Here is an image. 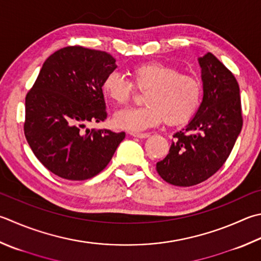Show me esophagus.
<instances>
[{"instance_id":"esophagus-1","label":"esophagus","mask_w":261,"mask_h":261,"mask_svg":"<svg viewBox=\"0 0 261 261\" xmlns=\"http://www.w3.org/2000/svg\"><path fill=\"white\" fill-rule=\"evenodd\" d=\"M130 134L133 136H135V137H139V139H146V137L150 136L149 133H134V132H132Z\"/></svg>"}]
</instances>
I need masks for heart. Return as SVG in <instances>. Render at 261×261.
Listing matches in <instances>:
<instances>
[{"label":"heart","mask_w":261,"mask_h":261,"mask_svg":"<svg viewBox=\"0 0 261 261\" xmlns=\"http://www.w3.org/2000/svg\"><path fill=\"white\" fill-rule=\"evenodd\" d=\"M130 81L110 72L102 83V92L116 105H125L136 88L146 91L144 106L118 111L114 117L119 128L141 132L166 121L177 126L188 122L202 103L203 85L198 77L181 73L178 68L164 62L139 63L129 71Z\"/></svg>","instance_id":"heart-1"}]
</instances>
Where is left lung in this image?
<instances>
[{
    "mask_svg": "<svg viewBox=\"0 0 261 261\" xmlns=\"http://www.w3.org/2000/svg\"><path fill=\"white\" fill-rule=\"evenodd\" d=\"M203 100L186 128L176 133L156 171L167 183L193 186L208 179L227 160L242 129L243 116L237 78L213 53L199 59Z\"/></svg>",
    "mask_w": 261,
    "mask_h": 261,
    "instance_id": "8db88e82",
    "label": "left lung"
}]
</instances>
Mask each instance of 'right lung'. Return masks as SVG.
Masks as SVG:
<instances>
[{
    "instance_id": "right-lung-1",
    "label": "right lung",
    "mask_w": 261,
    "mask_h": 261,
    "mask_svg": "<svg viewBox=\"0 0 261 261\" xmlns=\"http://www.w3.org/2000/svg\"><path fill=\"white\" fill-rule=\"evenodd\" d=\"M115 62L105 51L66 46L46 59L27 93L24 136L42 165L61 178L96 176L125 139V132L86 128L107 119L102 83Z\"/></svg>"
}]
</instances>
